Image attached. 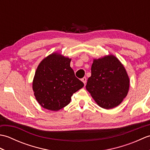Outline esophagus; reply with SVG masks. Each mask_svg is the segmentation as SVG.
<instances>
[{
	"instance_id": "34e87169",
	"label": "esophagus",
	"mask_w": 150,
	"mask_h": 150,
	"mask_svg": "<svg viewBox=\"0 0 150 150\" xmlns=\"http://www.w3.org/2000/svg\"><path fill=\"white\" fill-rule=\"evenodd\" d=\"M81 81L83 82V83L85 84L86 83V82H87V79H86V77H83V78L81 79Z\"/></svg>"
}]
</instances>
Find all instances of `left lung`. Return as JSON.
<instances>
[{
	"label": "left lung",
	"mask_w": 150,
	"mask_h": 150,
	"mask_svg": "<svg viewBox=\"0 0 150 150\" xmlns=\"http://www.w3.org/2000/svg\"><path fill=\"white\" fill-rule=\"evenodd\" d=\"M91 70L86 88L98 106L111 109L119 105L129 86V77L122 64L115 56L109 55L94 59Z\"/></svg>",
	"instance_id": "1"
}]
</instances>
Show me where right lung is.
<instances>
[{
    "mask_svg": "<svg viewBox=\"0 0 150 150\" xmlns=\"http://www.w3.org/2000/svg\"><path fill=\"white\" fill-rule=\"evenodd\" d=\"M71 59L53 53L38 66L33 82L34 95L44 108L58 111L67 106L73 94L84 86L70 67Z\"/></svg>",
    "mask_w": 150,
    "mask_h": 150,
    "instance_id": "add662e5",
    "label": "right lung"
}]
</instances>
